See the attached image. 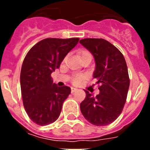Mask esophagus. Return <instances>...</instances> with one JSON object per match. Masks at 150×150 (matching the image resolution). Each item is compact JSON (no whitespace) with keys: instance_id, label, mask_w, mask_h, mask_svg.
Returning <instances> with one entry per match:
<instances>
[{"instance_id":"obj_1","label":"esophagus","mask_w":150,"mask_h":150,"mask_svg":"<svg viewBox=\"0 0 150 150\" xmlns=\"http://www.w3.org/2000/svg\"><path fill=\"white\" fill-rule=\"evenodd\" d=\"M76 90H77V88H74V87H71V93H74V91H76Z\"/></svg>"}]
</instances>
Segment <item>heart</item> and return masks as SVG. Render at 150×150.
<instances>
[{
	"instance_id": "heart-1",
	"label": "heart",
	"mask_w": 150,
	"mask_h": 150,
	"mask_svg": "<svg viewBox=\"0 0 150 150\" xmlns=\"http://www.w3.org/2000/svg\"><path fill=\"white\" fill-rule=\"evenodd\" d=\"M86 52H83V54L86 53ZM84 78V75H82V74H76V75H75V76L73 77L72 82L74 84L79 85L82 83V81H83Z\"/></svg>"
}]
</instances>
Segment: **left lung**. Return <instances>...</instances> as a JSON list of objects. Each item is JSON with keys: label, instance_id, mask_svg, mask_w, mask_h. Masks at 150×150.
Returning <instances> with one entry per match:
<instances>
[{"label": "left lung", "instance_id": "1", "mask_svg": "<svg viewBox=\"0 0 150 150\" xmlns=\"http://www.w3.org/2000/svg\"><path fill=\"white\" fill-rule=\"evenodd\" d=\"M79 43L94 56L93 76L100 83V94L95 97L85 90L86 96L80 104L82 114L92 125H107L121 114L126 101L130 85L126 62L121 52L106 40L86 38Z\"/></svg>", "mask_w": 150, "mask_h": 150}]
</instances>
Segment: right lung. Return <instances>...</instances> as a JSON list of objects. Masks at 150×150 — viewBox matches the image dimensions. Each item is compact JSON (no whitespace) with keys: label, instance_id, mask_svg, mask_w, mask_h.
<instances>
[{"label":"right lung","instance_id":"obj_1","mask_svg":"<svg viewBox=\"0 0 150 150\" xmlns=\"http://www.w3.org/2000/svg\"><path fill=\"white\" fill-rule=\"evenodd\" d=\"M79 40L46 38L36 43L24 59L20 74L22 100L28 116L36 124L47 125L60 116L71 90L53 83L51 74Z\"/></svg>","mask_w":150,"mask_h":150}]
</instances>
